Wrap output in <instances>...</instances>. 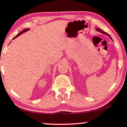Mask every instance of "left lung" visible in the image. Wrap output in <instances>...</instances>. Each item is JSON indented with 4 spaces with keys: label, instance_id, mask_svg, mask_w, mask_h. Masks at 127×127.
I'll list each match as a JSON object with an SVG mask.
<instances>
[{
    "label": "left lung",
    "instance_id": "1",
    "mask_svg": "<svg viewBox=\"0 0 127 127\" xmlns=\"http://www.w3.org/2000/svg\"><path fill=\"white\" fill-rule=\"evenodd\" d=\"M96 30H97V31H99V32H101V33H104V34H105V35H108V36H109V37H110V38H111V39H112L111 37V36H110V35H108V34L107 32H104V31H103L102 30H101V29H99V28H96Z\"/></svg>",
    "mask_w": 127,
    "mask_h": 127
}]
</instances>
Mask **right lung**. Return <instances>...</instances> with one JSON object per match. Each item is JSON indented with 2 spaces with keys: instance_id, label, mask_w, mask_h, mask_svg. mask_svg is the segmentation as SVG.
Masks as SVG:
<instances>
[{
  "instance_id": "1",
  "label": "right lung",
  "mask_w": 127,
  "mask_h": 127,
  "mask_svg": "<svg viewBox=\"0 0 127 127\" xmlns=\"http://www.w3.org/2000/svg\"><path fill=\"white\" fill-rule=\"evenodd\" d=\"M28 30H29V29H24V30H23L22 31V32H20V33H19L18 34V35H17L15 37H13V39L16 38V37H18V36H19L20 35H21V34H22V33H24V32H26V31H28Z\"/></svg>"
}]
</instances>
